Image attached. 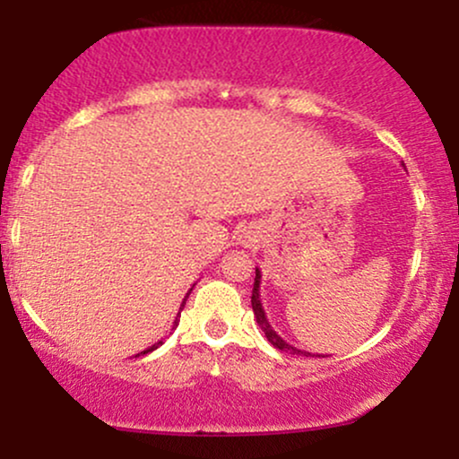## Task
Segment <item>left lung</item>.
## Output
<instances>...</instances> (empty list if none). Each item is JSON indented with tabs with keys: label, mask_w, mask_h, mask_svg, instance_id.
<instances>
[{
	"label": "left lung",
	"mask_w": 459,
	"mask_h": 459,
	"mask_svg": "<svg viewBox=\"0 0 459 459\" xmlns=\"http://www.w3.org/2000/svg\"><path fill=\"white\" fill-rule=\"evenodd\" d=\"M252 310H255V317H256V324H259V328L265 332V336H267V341H270V343L276 347V350H281V351H289V354H304V356H310L308 351H304V350H298V347H293V345H289L287 341L282 339L281 334H276V330L272 328L270 325V321H267V315H265V310H263V304H261V270L259 267H256V276H255V287H252Z\"/></svg>",
	"instance_id": "8db88e82"
}]
</instances>
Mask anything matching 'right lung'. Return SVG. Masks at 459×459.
Wrapping results in <instances>:
<instances>
[{
  "label": "right lung",
  "mask_w": 459,
  "mask_h": 459,
  "mask_svg": "<svg viewBox=\"0 0 459 459\" xmlns=\"http://www.w3.org/2000/svg\"><path fill=\"white\" fill-rule=\"evenodd\" d=\"M189 293H192V289H189V291H187V296H186V298H183V302H181V310H183V307H186V299L189 298ZM177 325H178V315H177V319H175V325H172V330H175V328H177ZM161 343H163V341H157V343H155V345H151V347H149V350L140 351V354H138V356H144V354H149V351H152V350H157V347H160Z\"/></svg>",
  "instance_id": "obj_1"
}]
</instances>
